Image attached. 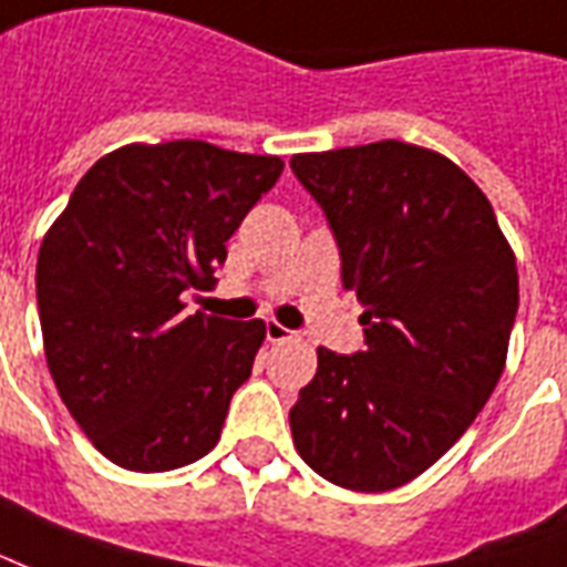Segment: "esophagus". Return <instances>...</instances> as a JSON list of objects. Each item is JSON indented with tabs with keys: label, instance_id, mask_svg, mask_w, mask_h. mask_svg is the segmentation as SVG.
<instances>
[{
	"label": "esophagus",
	"instance_id": "obj_1",
	"mask_svg": "<svg viewBox=\"0 0 567 567\" xmlns=\"http://www.w3.org/2000/svg\"><path fill=\"white\" fill-rule=\"evenodd\" d=\"M267 339L270 342H291V339H297V333L288 330L285 324H279V321H267Z\"/></svg>",
	"mask_w": 567,
	"mask_h": 567
}]
</instances>
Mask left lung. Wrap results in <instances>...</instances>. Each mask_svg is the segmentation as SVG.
<instances>
[{
	"mask_svg": "<svg viewBox=\"0 0 567 567\" xmlns=\"http://www.w3.org/2000/svg\"><path fill=\"white\" fill-rule=\"evenodd\" d=\"M330 219L367 351L318 348L295 409L303 463L354 493L423 475L496 390L519 306L517 258L493 204L447 155L405 141L297 153Z\"/></svg>",
	"mask_w": 567,
	"mask_h": 567,
	"instance_id": "8db88e82",
	"label": "left lung"
}]
</instances>
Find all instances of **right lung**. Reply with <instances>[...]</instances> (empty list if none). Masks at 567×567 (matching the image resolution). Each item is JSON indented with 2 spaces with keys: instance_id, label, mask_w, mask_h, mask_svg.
<instances>
[{
  "instance_id": "obj_1",
  "label": "right lung",
  "mask_w": 567,
  "mask_h": 567,
  "mask_svg": "<svg viewBox=\"0 0 567 567\" xmlns=\"http://www.w3.org/2000/svg\"><path fill=\"white\" fill-rule=\"evenodd\" d=\"M279 155L207 141L125 144L71 192L38 249L44 358L65 409L111 463L171 472L209 454L251 375L261 318L186 316L282 174Z\"/></svg>"
}]
</instances>
